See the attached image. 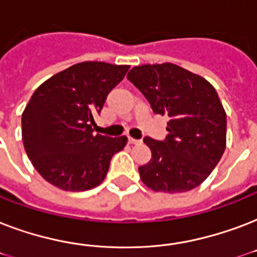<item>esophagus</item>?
<instances>
[{"label": "esophagus", "mask_w": 257, "mask_h": 257, "mask_svg": "<svg viewBox=\"0 0 257 257\" xmlns=\"http://www.w3.org/2000/svg\"><path fill=\"white\" fill-rule=\"evenodd\" d=\"M128 143H129V144H139V143H140V140H136V139L128 137Z\"/></svg>", "instance_id": "1"}]
</instances>
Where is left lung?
I'll use <instances>...</instances> for the list:
<instances>
[{"mask_svg": "<svg viewBox=\"0 0 257 257\" xmlns=\"http://www.w3.org/2000/svg\"><path fill=\"white\" fill-rule=\"evenodd\" d=\"M157 114H168L164 141L145 137L152 152L139 167L141 181L152 191H191L211 175L227 144V114L215 88L181 66L147 64L126 76Z\"/></svg>", "mask_w": 257, "mask_h": 257, "instance_id": "1", "label": "left lung"}]
</instances>
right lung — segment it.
Returning <instances> with one entry per match:
<instances>
[{"label":"right lung","mask_w":257,"mask_h":257,"mask_svg":"<svg viewBox=\"0 0 257 257\" xmlns=\"http://www.w3.org/2000/svg\"><path fill=\"white\" fill-rule=\"evenodd\" d=\"M129 65L85 61L54 74L36 89L22 113V141L36 171L64 191L100 185L126 137L93 133L106 96Z\"/></svg>","instance_id":"right-lung-1"}]
</instances>
